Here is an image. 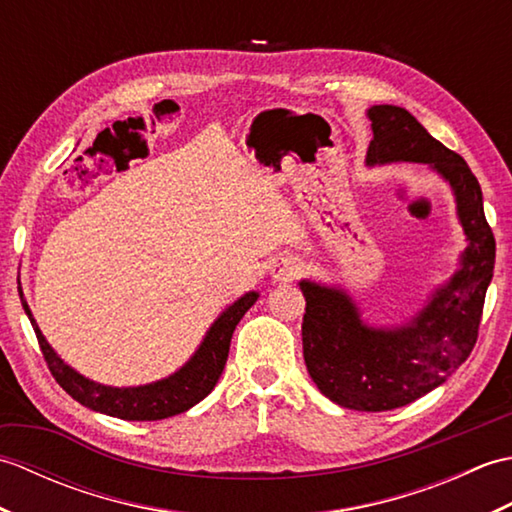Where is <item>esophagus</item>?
<instances>
[{
	"mask_svg": "<svg viewBox=\"0 0 512 512\" xmlns=\"http://www.w3.org/2000/svg\"><path fill=\"white\" fill-rule=\"evenodd\" d=\"M301 273V264L295 257H279L270 266V277L279 279V281H290L295 279Z\"/></svg>",
	"mask_w": 512,
	"mask_h": 512,
	"instance_id": "obj_1",
	"label": "esophagus"
}]
</instances>
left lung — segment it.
Here are the masks:
<instances>
[{"mask_svg":"<svg viewBox=\"0 0 512 512\" xmlns=\"http://www.w3.org/2000/svg\"><path fill=\"white\" fill-rule=\"evenodd\" d=\"M374 138L367 162H424L451 184L466 235L462 266L447 286L400 328H372L343 290L301 281L306 297L303 358L325 398L356 411L405 407L442 385L473 352L486 288L495 268V237L482 189L464 158L433 138L405 107L367 110Z\"/></svg>","mask_w":512,"mask_h":512,"instance_id":"1","label":"left lung"}]
</instances>
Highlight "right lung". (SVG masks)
<instances>
[{"instance_id": "obj_1", "label": "right lung", "mask_w": 512, "mask_h": 512, "mask_svg": "<svg viewBox=\"0 0 512 512\" xmlns=\"http://www.w3.org/2000/svg\"><path fill=\"white\" fill-rule=\"evenodd\" d=\"M19 297L32 328H35L41 354L46 358L50 374L76 402H81L83 407L107 413V416L121 420H162L191 409L193 405H198L200 400L211 394L224 372L237 323L242 321V317L257 301L259 295L257 292H246V295L239 297L233 306H228L211 325V330L206 332L198 352H195L189 358V363L180 367L176 374L162 378L158 383L140 387H107L101 383H94V380L81 376L79 372H74L70 365H65L61 361L57 352H54L50 343L46 341V336L41 334L39 325L32 319L28 303L24 301V292H21V288Z\"/></svg>"}]
</instances>
